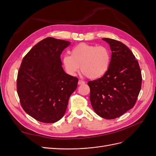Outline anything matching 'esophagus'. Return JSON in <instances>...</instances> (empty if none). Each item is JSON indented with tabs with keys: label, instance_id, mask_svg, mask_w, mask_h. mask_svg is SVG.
<instances>
[{
	"label": "esophagus",
	"instance_id": "1",
	"mask_svg": "<svg viewBox=\"0 0 156 156\" xmlns=\"http://www.w3.org/2000/svg\"><path fill=\"white\" fill-rule=\"evenodd\" d=\"M78 85H82V84H84L85 83V82H83V80H80L78 81Z\"/></svg>",
	"mask_w": 156,
	"mask_h": 156
}]
</instances>
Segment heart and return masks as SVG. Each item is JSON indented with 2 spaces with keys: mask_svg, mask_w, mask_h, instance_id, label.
<instances>
[{
  "mask_svg": "<svg viewBox=\"0 0 156 156\" xmlns=\"http://www.w3.org/2000/svg\"><path fill=\"white\" fill-rule=\"evenodd\" d=\"M63 63L67 72L74 75L80 70L91 80L99 79L107 73L111 63V53L103 46L80 43L71 50V55L66 53Z\"/></svg>",
  "mask_w": 156,
  "mask_h": 156,
  "instance_id": "b5f03b06",
  "label": "heart"
}]
</instances>
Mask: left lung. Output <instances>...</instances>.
Masks as SVG:
<instances>
[{"label":"left lung","mask_w":156,"mask_h":156,"mask_svg":"<svg viewBox=\"0 0 156 156\" xmlns=\"http://www.w3.org/2000/svg\"><path fill=\"white\" fill-rule=\"evenodd\" d=\"M103 40L109 44L112 51L109 70L103 77L87 84L95 113L112 119L135 106L141 89L142 74L135 55L125 44L111 38Z\"/></svg>","instance_id":"obj_1"}]
</instances>
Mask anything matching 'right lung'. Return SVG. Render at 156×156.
<instances>
[{"mask_svg": "<svg viewBox=\"0 0 156 156\" xmlns=\"http://www.w3.org/2000/svg\"><path fill=\"white\" fill-rule=\"evenodd\" d=\"M70 42L44 38L27 53L17 78V92L25 112L37 121L54 123L64 115L78 79L66 74L61 54Z\"/></svg>", "mask_w": 156, "mask_h": 156, "instance_id": "right-lung-1", "label": "right lung"}]
</instances>
